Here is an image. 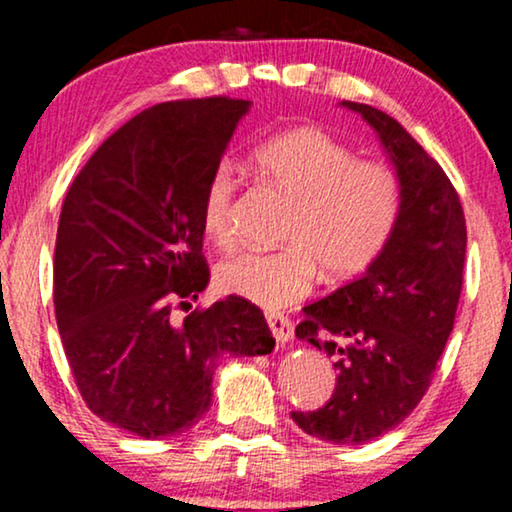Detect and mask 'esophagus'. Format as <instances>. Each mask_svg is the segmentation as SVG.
Instances as JSON below:
<instances>
[{
	"instance_id": "esophagus-1",
	"label": "esophagus",
	"mask_w": 512,
	"mask_h": 512,
	"mask_svg": "<svg viewBox=\"0 0 512 512\" xmlns=\"http://www.w3.org/2000/svg\"><path fill=\"white\" fill-rule=\"evenodd\" d=\"M268 326L272 335H275L277 345H286L293 338V324L284 314H268Z\"/></svg>"
}]
</instances>
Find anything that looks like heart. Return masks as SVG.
<instances>
[{
    "label": "heart",
    "instance_id": "obj_1",
    "mask_svg": "<svg viewBox=\"0 0 512 512\" xmlns=\"http://www.w3.org/2000/svg\"><path fill=\"white\" fill-rule=\"evenodd\" d=\"M256 170L293 202L279 251H240L223 258L216 284L263 310H284L310 293L319 268L333 282L373 265L394 235L403 209L396 170L359 156L319 128H296L258 144ZM237 177L214 167L202 191L200 219L207 240L235 242Z\"/></svg>",
    "mask_w": 512,
    "mask_h": 512
}]
</instances>
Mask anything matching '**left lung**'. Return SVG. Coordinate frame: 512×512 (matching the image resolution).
Listing matches in <instances>:
<instances>
[{
	"mask_svg": "<svg viewBox=\"0 0 512 512\" xmlns=\"http://www.w3.org/2000/svg\"><path fill=\"white\" fill-rule=\"evenodd\" d=\"M342 107L380 137L403 209L387 249L361 277L303 307L298 340L331 356L338 382L324 408L291 417L326 443L361 445L401 424L429 389L464 284L466 219L443 167L401 123L368 104Z\"/></svg>",
	"mask_w": 512,
	"mask_h": 512,
	"instance_id": "1",
	"label": "left lung"
}]
</instances>
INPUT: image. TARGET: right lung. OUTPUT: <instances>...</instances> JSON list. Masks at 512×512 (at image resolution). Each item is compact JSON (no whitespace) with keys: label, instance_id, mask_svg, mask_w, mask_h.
Returning <instances> with one entry per match:
<instances>
[{"label":"right lung","instance_id":"right-lung-1","mask_svg":"<svg viewBox=\"0 0 512 512\" xmlns=\"http://www.w3.org/2000/svg\"><path fill=\"white\" fill-rule=\"evenodd\" d=\"M251 102L230 97L144 109L97 149L62 202L53 303L83 401L139 438L198 424L223 354L275 347L249 300L228 296L174 324L209 282L202 191Z\"/></svg>","mask_w":512,"mask_h":512}]
</instances>
